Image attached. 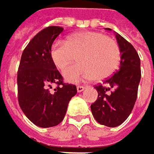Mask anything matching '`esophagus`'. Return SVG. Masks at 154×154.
<instances>
[{"label": "esophagus", "mask_w": 154, "mask_h": 154, "mask_svg": "<svg viewBox=\"0 0 154 154\" xmlns=\"http://www.w3.org/2000/svg\"><path fill=\"white\" fill-rule=\"evenodd\" d=\"M85 89L84 86H80V85H78L77 87V90L78 93H80V92H82V91H84V90Z\"/></svg>", "instance_id": "esophagus-1"}]
</instances>
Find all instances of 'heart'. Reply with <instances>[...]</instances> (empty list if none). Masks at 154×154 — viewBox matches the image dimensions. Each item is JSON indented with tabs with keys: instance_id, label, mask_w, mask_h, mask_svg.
I'll use <instances>...</instances> for the list:
<instances>
[{
	"instance_id": "b5f03b06",
	"label": "heart",
	"mask_w": 154,
	"mask_h": 154,
	"mask_svg": "<svg viewBox=\"0 0 154 154\" xmlns=\"http://www.w3.org/2000/svg\"><path fill=\"white\" fill-rule=\"evenodd\" d=\"M51 58L58 70L75 61H79L64 70V77L70 83L84 79H103L112 75L120 63L119 47L110 38L97 32H77L66 39L52 45Z\"/></svg>"
}]
</instances>
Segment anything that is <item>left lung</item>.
Wrapping results in <instances>:
<instances>
[{"instance_id":"obj_1","label":"left lung","mask_w":154,"mask_h":154,"mask_svg":"<svg viewBox=\"0 0 154 154\" xmlns=\"http://www.w3.org/2000/svg\"><path fill=\"white\" fill-rule=\"evenodd\" d=\"M115 34L122 54L119 70L104 81L109 87L102 84L95 87L98 98L90 106L97 122L109 128L123 123L129 116L136 102L141 77L140 59L136 50L119 33L115 32ZM110 88L113 90L109 92Z\"/></svg>"}]
</instances>
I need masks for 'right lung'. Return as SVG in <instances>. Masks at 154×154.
Masks as SVG:
<instances>
[{
	"mask_svg": "<svg viewBox=\"0 0 154 154\" xmlns=\"http://www.w3.org/2000/svg\"><path fill=\"white\" fill-rule=\"evenodd\" d=\"M48 26L37 33L22 52L17 74L18 100L25 116L40 128L57 126L64 120L77 87L63 83L51 58V45L63 32ZM57 84L55 89L52 85Z\"/></svg>",
	"mask_w": 154,
	"mask_h": 154,
	"instance_id": "add662e5",
	"label": "right lung"
}]
</instances>
